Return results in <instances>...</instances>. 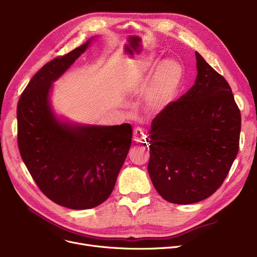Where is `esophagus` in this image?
<instances>
[{"label":"esophagus","instance_id":"esophagus-1","mask_svg":"<svg viewBox=\"0 0 257 257\" xmlns=\"http://www.w3.org/2000/svg\"><path fill=\"white\" fill-rule=\"evenodd\" d=\"M147 137V131L142 129V128H136L134 129V133H133V140L136 142L142 143L146 140Z\"/></svg>","mask_w":257,"mask_h":257}]
</instances>
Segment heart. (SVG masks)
<instances>
[{
    "instance_id": "b5f03b06",
    "label": "heart",
    "mask_w": 257,
    "mask_h": 257,
    "mask_svg": "<svg viewBox=\"0 0 257 257\" xmlns=\"http://www.w3.org/2000/svg\"><path fill=\"white\" fill-rule=\"evenodd\" d=\"M153 57L143 59L138 66V75L148 78L153 69ZM184 77L182 64L173 58L160 61L151 75L148 102L156 110H164L178 94Z\"/></svg>"
}]
</instances>
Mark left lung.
Returning a JSON list of instances; mask_svg holds the SVG:
<instances>
[{
  "label": "left lung",
  "mask_w": 257,
  "mask_h": 257,
  "mask_svg": "<svg viewBox=\"0 0 257 257\" xmlns=\"http://www.w3.org/2000/svg\"><path fill=\"white\" fill-rule=\"evenodd\" d=\"M195 84L152 120L148 164L157 193L192 204L222 185L238 152L240 112L232 90L198 52Z\"/></svg>",
  "instance_id": "8db88e82"
}]
</instances>
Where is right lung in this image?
<instances>
[{"label":"right lung","mask_w":257,"mask_h":257,"mask_svg":"<svg viewBox=\"0 0 257 257\" xmlns=\"http://www.w3.org/2000/svg\"><path fill=\"white\" fill-rule=\"evenodd\" d=\"M93 38L45 64L18 104V143L24 164L50 200L71 209L93 208L110 196L131 146L130 124H77L51 106L53 83Z\"/></svg>","instance_id":"1"}]
</instances>
